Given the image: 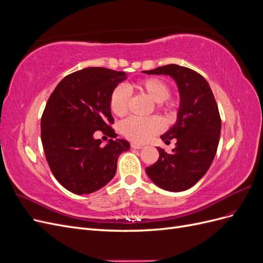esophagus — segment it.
Returning a JSON list of instances; mask_svg holds the SVG:
<instances>
[{"mask_svg":"<svg viewBox=\"0 0 263 263\" xmlns=\"http://www.w3.org/2000/svg\"><path fill=\"white\" fill-rule=\"evenodd\" d=\"M130 147L134 148V149H141L142 146L139 145V144H135V142H133V144H130Z\"/></svg>","mask_w":263,"mask_h":263,"instance_id":"1","label":"esophagus"}]
</instances>
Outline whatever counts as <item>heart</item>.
Listing matches in <instances>:
<instances>
[{
	"instance_id": "obj_1",
	"label": "heart",
	"mask_w": 263,
	"mask_h": 263,
	"mask_svg": "<svg viewBox=\"0 0 263 263\" xmlns=\"http://www.w3.org/2000/svg\"><path fill=\"white\" fill-rule=\"evenodd\" d=\"M137 92L148 97L151 101L156 102V107L164 114L171 117L178 108L176 100L171 99L170 86L164 80L157 77L144 78L133 84ZM129 93L126 87L119 85L113 90L109 98V108L114 115L122 117L128 112ZM163 124L159 117L138 118L129 117L121 124V132L126 138L135 142H146L155 135L162 132Z\"/></svg>"
}]
</instances>
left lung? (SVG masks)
<instances>
[{
  "label": "left lung",
  "instance_id": "1",
  "mask_svg": "<svg viewBox=\"0 0 263 263\" xmlns=\"http://www.w3.org/2000/svg\"><path fill=\"white\" fill-rule=\"evenodd\" d=\"M144 72L168 74L179 87L178 122L161 136L166 144L177 139L176 148L172 154L158 148L159 159L146 172L158 186L181 192L204 176L216 155L221 127L217 103L208 81L192 69L166 65Z\"/></svg>",
  "mask_w": 263,
  "mask_h": 263
}]
</instances>
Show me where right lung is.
Masks as SVG:
<instances>
[{
  "mask_svg": "<svg viewBox=\"0 0 263 263\" xmlns=\"http://www.w3.org/2000/svg\"><path fill=\"white\" fill-rule=\"evenodd\" d=\"M126 73L106 68H85L68 74L54 87L42 116V142L49 168L60 184L76 194H89L113 179L117 159L129 149L124 139L102 147L97 130L110 138L109 98Z\"/></svg>",
  "mask_w": 263,
  "mask_h": 263,
  "instance_id": "add662e5",
  "label": "right lung"
}]
</instances>
